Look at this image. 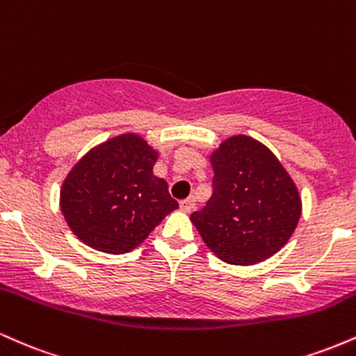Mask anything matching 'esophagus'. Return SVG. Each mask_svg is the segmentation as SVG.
<instances>
[{
  "mask_svg": "<svg viewBox=\"0 0 356 356\" xmlns=\"http://www.w3.org/2000/svg\"><path fill=\"white\" fill-rule=\"evenodd\" d=\"M179 209H181L183 211H191L195 209V198L193 197H188L185 200H181L179 202Z\"/></svg>",
  "mask_w": 356,
  "mask_h": 356,
  "instance_id": "esophagus-1",
  "label": "esophagus"
}]
</instances>
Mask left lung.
Listing matches in <instances>:
<instances>
[{
	"label": "left lung",
	"mask_w": 356,
	"mask_h": 356,
	"mask_svg": "<svg viewBox=\"0 0 356 356\" xmlns=\"http://www.w3.org/2000/svg\"><path fill=\"white\" fill-rule=\"evenodd\" d=\"M211 197L191 213L203 242L227 264L264 261L289 241L301 215L298 188L277 158L247 136L211 156Z\"/></svg>",
	"instance_id": "8db88e82"
}]
</instances>
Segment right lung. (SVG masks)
<instances>
[{
	"label": "right lung",
	"mask_w": 356,
	"mask_h": 356,
	"mask_svg": "<svg viewBox=\"0 0 356 356\" xmlns=\"http://www.w3.org/2000/svg\"><path fill=\"white\" fill-rule=\"evenodd\" d=\"M158 154L139 136L95 147L75 165L60 193L67 223L87 245L107 254L133 250L178 209L165 179L153 177Z\"/></svg>",
	"instance_id": "add662e5"
}]
</instances>
